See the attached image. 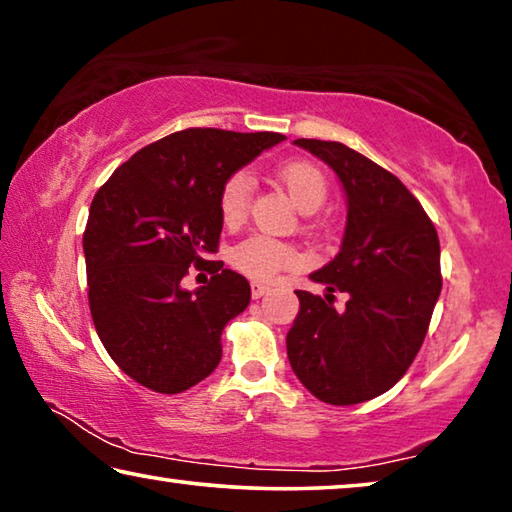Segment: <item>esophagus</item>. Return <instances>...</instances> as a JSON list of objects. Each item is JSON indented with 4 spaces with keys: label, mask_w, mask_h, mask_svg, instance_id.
Instances as JSON below:
<instances>
[{
    "label": "esophagus",
    "mask_w": 512,
    "mask_h": 512,
    "mask_svg": "<svg viewBox=\"0 0 512 512\" xmlns=\"http://www.w3.org/2000/svg\"><path fill=\"white\" fill-rule=\"evenodd\" d=\"M250 293H253V298L257 300V298H262L264 293H268V287L262 282H253V284H250Z\"/></svg>",
    "instance_id": "esophagus-1"
}]
</instances>
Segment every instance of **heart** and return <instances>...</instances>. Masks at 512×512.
<instances>
[{
  "mask_svg": "<svg viewBox=\"0 0 512 512\" xmlns=\"http://www.w3.org/2000/svg\"><path fill=\"white\" fill-rule=\"evenodd\" d=\"M277 180L287 189L291 201L302 212H316L327 198V180L323 171L309 162H287L277 169ZM253 198V178L246 171H237L225 180L219 194V214L225 228H237L246 221ZM230 264L250 280H275L284 268H293L302 262L298 248L275 239L264 232L250 235L230 248Z\"/></svg>",
  "mask_w": 512,
  "mask_h": 512,
  "instance_id": "obj_1",
  "label": "heart"
}]
</instances>
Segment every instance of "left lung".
<instances>
[{"label":"left lung","instance_id":"left-lung-1","mask_svg":"<svg viewBox=\"0 0 512 512\" xmlns=\"http://www.w3.org/2000/svg\"><path fill=\"white\" fill-rule=\"evenodd\" d=\"M293 144L336 173L348 221L339 255L309 275L325 298L296 291L289 363L320 402L359 404L393 388L420 350L443 287L438 232L418 198L366 155L341 142ZM334 290L351 296L343 312Z\"/></svg>","mask_w":512,"mask_h":512}]
</instances>
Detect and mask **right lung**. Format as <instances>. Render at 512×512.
<instances>
[{
  "instance_id": "right-lung-1",
  "label": "right lung",
  "mask_w": 512,
  "mask_h": 512,
  "mask_svg": "<svg viewBox=\"0 0 512 512\" xmlns=\"http://www.w3.org/2000/svg\"><path fill=\"white\" fill-rule=\"evenodd\" d=\"M280 133L187 128L144 146L90 205L83 235L94 327L112 361L155 393H183L221 361V334L250 302L244 275L207 262L221 237L225 180ZM215 275L194 292L188 266Z\"/></svg>"
}]
</instances>
